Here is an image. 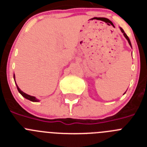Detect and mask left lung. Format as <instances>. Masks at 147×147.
I'll return each mask as SVG.
<instances>
[{
  "label": "left lung",
  "mask_w": 147,
  "mask_h": 147,
  "mask_svg": "<svg viewBox=\"0 0 147 147\" xmlns=\"http://www.w3.org/2000/svg\"><path fill=\"white\" fill-rule=\"evenodd\" d=\"M120 29H121V32H122V33H123V34H124V37H125V38L127 39V41H128V42H129V45H130L131 47H132V45H131L130 40H129V37H128V36H127V35L126 34V33H125V32H124V30H123V29H122L121 28H120Z\"/></svg>",
  "instance_id": "1"
}]
</instances>
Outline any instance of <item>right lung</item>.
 Masks as SVG:
<instances>
[{
  "mask_svg": "<svg viewBox=\"0 0 147 147\" xmlns=\"http://www.w3.org/2000/svg\"><path fill=\"white\" fill-rule=\"evenodd\" d=\"M14 79H15V76H14ZM16 85H17V84H16ZM17 88H18V91H19V93H20V94H21L22 96H23L24 97V98H26V99L30 100V101H32V102H39V99L36 98L34 96H30V95L26 94V93H24V92L22 91L21 90H20V88H18V85H17Z\"/></svg>",
  "mask_w": 147,
  "mask_h": 147,
  "instance_id": "1",
  "label": "right lung"
}]
</instances>
